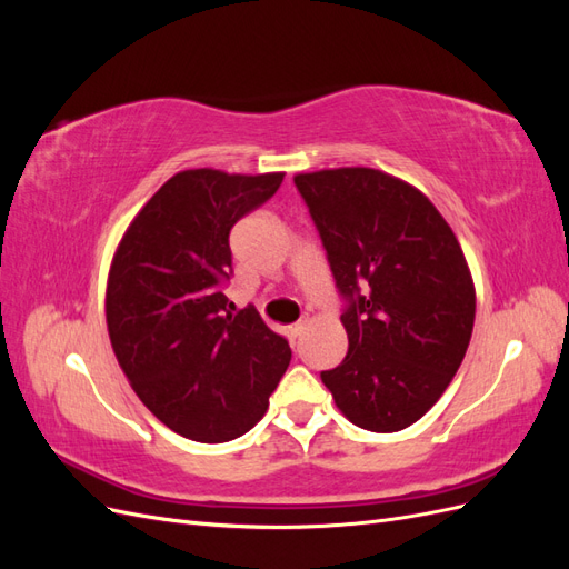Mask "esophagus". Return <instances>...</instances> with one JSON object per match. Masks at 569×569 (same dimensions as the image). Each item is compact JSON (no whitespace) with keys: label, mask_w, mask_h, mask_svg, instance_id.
Wrapping results in <instances>:
<instances>
[{"label":"esophagus","mask_w":569,"mask_h":569,"mask_svg":"<svg viewBox=\"0 0 569 569\" xmlns=\"http://www.w3.org/2000/svg\"><path fill=\"white\" fill-rule=\"evenodd\" d=\"M306 327H308V320H299V322H295L289 327L291 330V337H301L303 332H306Z\"/></svg>","instance_id":"esophagus-1"}]
</instances>
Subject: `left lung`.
Segmentation results:
<instances>
[{"mask_svg":"<svg viewBox=\"0 0 569 569\" xmlns=\"http://www.w3.org/2000/svg\"><path fill=\"white\" fill-rule=\"evenodd\" d=\"M295 184L349 299V351L322 382L356 427L399 432L441 399L468 351V261L437 206L385 170L327 168Z\"/></svg>","mask_w":569,"mask_h":569,"instance_id":"obj_1","label":"left lung"}]
</instances>
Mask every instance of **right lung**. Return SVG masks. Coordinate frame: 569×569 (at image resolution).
<instances>
[{"label": "right lung", "mask_w": 569, "mask_h": 569, "mask_svg": "<svg viewBox=\"0 0 569 569\" xmlns=\"http://www.w3.org/2000/svg\"><path fill=\"white\" fill-rule=\"evenodd\" d=\"M284 173L180 170L120 237L107 280V327L140 401L180 437L220 443L266 416L291 349L253 308L228 311L230 230Z\"/></svg>", "instance_id": "add662e5"}]
</instances>
